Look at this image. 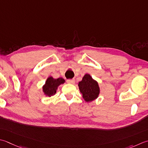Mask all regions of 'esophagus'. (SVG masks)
<instances>
[{"instance_id":"34e87169","label":"esophagus","mask_w":148,"mask_h":148,"mask_svg":"<svg viewBox=\"0 0 148 148\" xmlns=\"http://www.w3.org/2000/svg\"><path fill=\"white\" fill-rule=\"evenodd\" d=\"M66 82L70 84H74L75 83V80L74 79H67L66 80Z\"/></svg>"}]
</instances>
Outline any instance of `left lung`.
<instances>
[{"mask_svg": "<svg viewBox=\"0 0 148 148\" xmlns=\"http://www.w3.org/2000/svg\"><path fill=\"white\" fill-rule=\"evenodd\" d=\"M78 86L83 99L86 103H90L99 97L100 93L99 84L89 74H86L83 77L82 80L78 83Z\"/></svg>", "mask_w": 148, "mask_h": 148, "instance_id": "8db88e82", "label": "left lung"}]
</instances>
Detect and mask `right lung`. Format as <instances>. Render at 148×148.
I'll use <instances>...</instances> for the list:
<instances>
[{
    "label": "right lung",
    "mask_w": 148,
    "mask_h": 148,
    "mask_svg": "<svg viewBox=\"0 0 148 148\" xmlns=\"http://www.w3.org/2000/svg\"><path fill=\"white\" fill-rule=\"evenodd\" d=\"M65 82V80L62 77L54 79L53 77L49 76L44 85L42 86V91L45 95L51 97L56 93L58 86Z\"/></svg>",
    "instance_id": "right-lung-1"
}]
</instances>
